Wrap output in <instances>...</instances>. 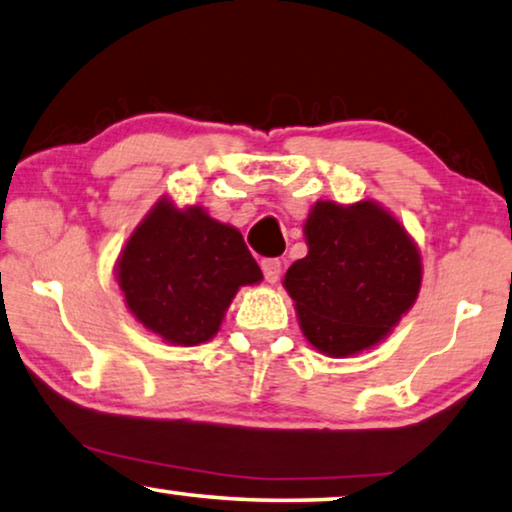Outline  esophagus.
I'll return each mask as SVG.
<instances>
[{"instance_id":"1","label":"esophagus","mask_w":512,"mask_h":512,"mask_svg":"<svg viewBox=\"0 0 512 512\" xmlns=\"http://www.w3.org/2000/svg\"><path fill=\"white\" fill-rule=\"evenodd\" d=\"M261 268H263L265 281H268V284H277L279 277H281V261H279V258H263Z\"/></svg>"}]
</instances>
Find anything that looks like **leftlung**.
<instances>
[{"mask_svg":"<svg viewBox=\"0 0 512 512\" xmlns=\"http://www.w3.org/2000/svg\"><path fill=\"white\" fill-rule=\"evenodd\" d=\"M307 256L284 277L302 335L330 358L376 346L413 307L418 244L376 201H318L305 221Z\"/></svg>","mask_w":512,"mask_h":512,"instance_id":"8db88e82","label":"left lung"}]
</instances>
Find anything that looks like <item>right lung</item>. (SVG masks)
I'll return each instance as SVG.
<instances>
[{"instance_id":"add662e5","label":"right lung","mask_w":512,"mask_h":512,"mask_svg":"<svg viewBox=\"0 0 512 512\" xmlns=\"http://www.w3.org/2000/svg\"><path fill=\"white\" fill-rule=\"evenodd\" d=\"M115 279L143 328L173 346H198L217 335L240 286L263 272L238 228L164 196L129 235Z\"/></svg>"}]
</instances>
